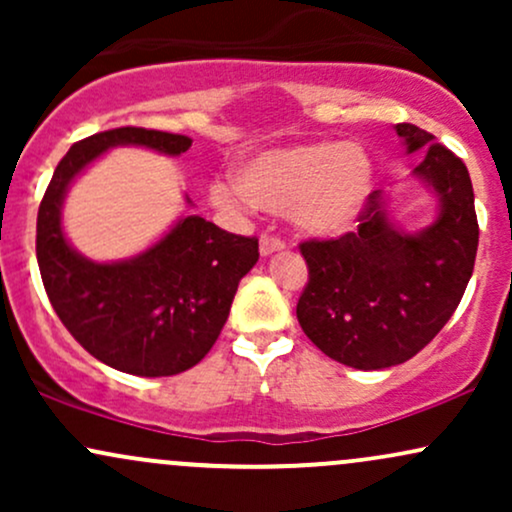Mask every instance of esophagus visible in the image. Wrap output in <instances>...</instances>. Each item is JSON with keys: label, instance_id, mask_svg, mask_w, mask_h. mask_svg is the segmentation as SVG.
<instances>
[{"label": "esophagus", "instance_id": "34e87169", "mask_svg": "<svg viewBox=\"0 0 512 512\" xmlns=\"http://www.w3.org/2000/svg\"><path fill=\"white\" fill-rule=\"evenodd\" d=\"M284 248H286V245H284V240H281V238H276V236H262L260 238V255L262 257L274 255V252H279Z\"/></svg>", "mask_w": 512, "mask_h": 512}]
</instances>
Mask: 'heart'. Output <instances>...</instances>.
<instances>
[{
  "mask_svg": "<svg viewBox=\"0 0 512 512\" xmlns=\"http://www.w3.org/2000/svg\"><path fill=\"white\" fill-rule=\"evenodd\" d=\"M373 156L361 144L308 142L252 156L236 180H219L211 199L223 209L257 207L291 221L310 236L337 238L366 214L375 192Z\"/></svg>",
  "mask_w": 512,
  "mask_h": 512,
  "instance_id": "b5f03b06",
  "label": "heart"
}]
</instances>
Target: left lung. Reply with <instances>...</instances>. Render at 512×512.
Instances as JSON below:
<instances>
[{
	"mask_svg": "<svg viewBox=\"0 0 512 512\" xmlns=\"http://www.w3.org/2000/svg\"><path fill=\"white\" fill-rule=\"evenodd\" d=\"M407 154L421 152L414 178L438 197L431 226L407 233L373 192L354 233L305 240L308 284L296 315L325 356L358 370L397 366L419 354L460 305L474 269L479 223L469 170L426 129L397 125Z\"/></svg>",
	"mask_w": 512,
	"mask_h": 512,
	"instance_id": "8db88e82",
	"label": "left lung"
}]
</instances>
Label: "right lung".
<instances>
[{"label":"right lung","instance_id":"add662e5","mask_svg":"<svg viewBox=\"0 0 512 512\" xmlns=\"http://www.w3.org/2000/svg\"><path fill=\"white\" fill-rule=\"evenodd\" d=\"M113 146L180 156L192 139L117 127L76 142L38 209L40 276L57 317L88 354L142 378L178 375L197 366L219 339L240 279L260 260V248L257 238L221 231L192 214L129 260L93 262L76 252L62 231L64 197L76 175Z\"/></svg>","mask_w":512,"mask_h":512}]
</instances>
